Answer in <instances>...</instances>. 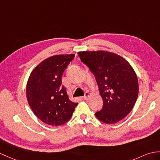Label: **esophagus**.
Returning a JSON list of instances; mask_svg holds the SVG:
<instances>
[{
	"label": "esophagus",
	"mask_w": 160,
	"mask_h": 160,
	"mask_svg": "<svg viewBox=\"0 0 160 160\" xmlns=\"http://www.w3.org/2000/svg\"><path fill=\"white\" fill-rule=\"evenodd\" d=\"M89 97H90V93H89V92H86V93H85V95H84V96L83 97V99L84 100H87Z\"/></svg>",
	"instance_id": "34e87169"
}]
</instances>
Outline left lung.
<instances>
[{
	"instance_id": "obj_1",
	"label": "left lung",
	"mask_w": 160,
	"mask_h": 160,
	"mask_svg": "<svg viewBox=\"0 0 160 160\" xmlns=\"http://www.w3.org/2000/svg\"><path fill=\"white\" fill-rule=\"evenodd\" d=\"M82 62L94 74L103 99L102 109L95 113L99 121L112 124L131 112L138 95V81L131 65L113 52H79Z\"/></svg>"
}]
</instances>
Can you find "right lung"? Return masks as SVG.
Wrapping results in <instances>:
<instances>
[{
    "label": "right lung",
    "instance_id": "right-lung-1",
    "mask_svg": "<svg viewBox=\"0 0 160 160\" xmlns=\"http://www.w3.org/2000/svg\"><path fill=\"white\" fill-rule=\"evenodd\" d=\"M75 54H59L41 62L31 73L27 98L32 112L45 123L58 126L71 118L78 103L70 101L62 75Z\"/></svg>",
    "mask_w": 160,
    "mask_h": 160
}]
</instances>
